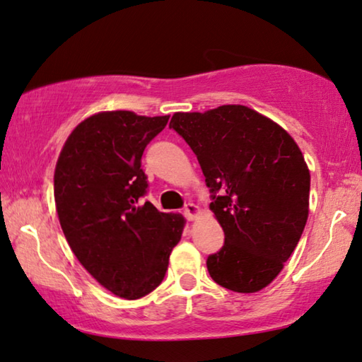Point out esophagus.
I'll return each mask as SVG.
<instances>
[{
  "label": "esophagus",
  "instance_id": "obj_1",
  "mask_svg": "<svg viewBox=\"0 0 362 362\" xmlns=\"http://www.w3.org/2000/svg\"><path fill=\"white\" fill-rule=\"evenodd\" d=\"M198 213H199V209H198L197 204H193V203H187L185 208H183V214H185V218L188 221H192Z\"/></svg>",
  "mask_w": 362,
  "mask_h": 362
}]
</instances>
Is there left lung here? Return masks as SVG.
<instances>
[{"label": "left lung", "mask_w": 362, "mask_h": 362, "mask_svg": "<svg viewBox=\"0 0 362 362\" xmlns=\"http://www.w3.org/2000/svg\"><path fill=\"white\" fill-rule=\"evenodd\" d=\"M211 193L224 245L206 267L219 286L257 293L294 252L309 216L310 174L293 138L245 105L174 113Z\"/></svg>", "instance_id": "8db88e82"}]
</instances>
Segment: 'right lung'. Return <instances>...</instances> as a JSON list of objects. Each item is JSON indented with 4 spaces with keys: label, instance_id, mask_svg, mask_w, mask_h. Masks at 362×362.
<instances>
[{
    "label": "right lung",
    "instance_id": "add662e5",
    "mask_svg": "<svg viewBox=\"0 0 362 362\" xmlns=\"http://www.w3.org/2000/svg\"><path fill=\"white\" fill-rule=\"evenodd\" d=\"M169 115L100 112L73 129L55 169V203L78 260L118 298L154 291L179 244L185 219L143 203L148 177L141 156Z\"/></svg>",
    "mask_w": 362,
    "mask_h": 362
}]
</instances>
